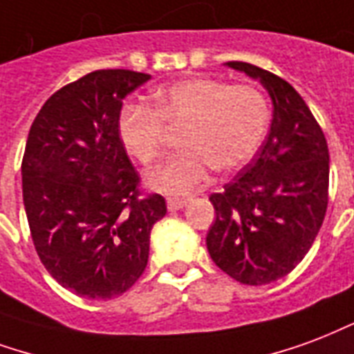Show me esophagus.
<instances>
[{
    "label": "esophagus",
    "instance_id": "obj_1",
    "mask_svg": "<svg viewBox=\"0 0 354 354\" xmlns=\"http://www.w3.org/2000/svg\"><path fill=\"white\" fill-rule=\"evenodd\" d=\"M185 204H187L185 198H167V208H169L170 212L180 210V208H184Z\"/></svg>",
    "mask_w": 354,
    "mask_h": 354
}]
</instances>
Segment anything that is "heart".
Here are the masks:
<instances>
[{"label":"heart","instance_id":"obj_1","mask_svg":"<svg viewBox=\"0 0 354 354\" xmlns=\"http://www.w3.org/2000/svg\"><path fill=\"white\" fill-rule=\"evenodd\" d=\"M156 111L125 104L118 137L133 159L150 165L163 148L167 129L182 131V151L148 172L151 191L184 197L210 178L212 169L232 172L255 156L270 120L266 97L250 84L195 77L159 88Z\"/></svg>","mask_w":354,"mask_h":354}]
</instances>
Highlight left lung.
<instances>
[{
    "label": "left lung",
    "mask_w": 354,
    "mask_h": 354,
    "mask_svg": "<svg viewBox=\"0 0 354 354\" xmlns=\"http://www.w3.org/2000/svg\"><path fill=\"white\" fill-rule=\"evenodd\" d=\"M263 84L274 104L270 133L210 203L212 261L243 285L285 277L310 251L328 204V146L308 104L289 82L257 65L227 62Z\"/></svg>",
    "instance_id": "1"
}]
</instances>
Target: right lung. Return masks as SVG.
I'll return each instance as SVG.
<instances>
[{
	"label": "right lung",
	"instance_id": "1",
	"mask_svg": "<svg viewBox=\"0 0 354 354\" xmlns=\"http://www.w3.org/2000/svg\"><path fill=\"white\" fill-rule=\"evenodd\" d=\"M150 75L101 69L67 84L31 124L22 159L24 208L33 245L57 283L91 300L131 289L150 255L161 195H140L118 137L124 99Z\"/></svg>",
	"mask_w": 354,
	"mask_h": 354
}]
</instances>
